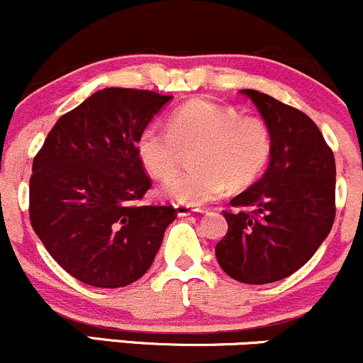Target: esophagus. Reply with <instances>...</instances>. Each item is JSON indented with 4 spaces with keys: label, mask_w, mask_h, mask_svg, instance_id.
<instances>
[{
    "label": "esophagus",
    "mask_w": 363,
    "mask_h": 363,
    "mask_svg": "<svg viewBox=\"0 0 363 363\" xmlns=\"http://www.w3.org/2000/svg\"><path fill=\"white\" fill-rule=\"evenodd\" d=\"M175 212H177L179 217H186V216H191L193 212H200V208L189 207V205L177 203V205H175Z\"/></svg>",
    "instance_id": "obj_1"
}]
</instances>
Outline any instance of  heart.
<instances>
[{"label":"heart","mask_w":363,"mask_h":363,"mask_svg":"<svg viewBox=\"0 0 363 363\" xmlns=\"http://www.w3.org/2000/svg\"><path fill=\"white\" fill-rule=\"evenodd\" d=\"M196 145V167L167 179L160 193L177 203L200 207L231 189L257 181L269 162L273 137L259 116H240L230 106L194 99L179 106L169 127L150 123L137 137V156L152 177L177 169L182 149Z\"/></svg>","instance_id":"b5f03b06"}]
</instances>
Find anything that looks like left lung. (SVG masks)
I'll list each match as a JSON object with an SVG mask.
<instances>
[{"instance_id":"left-lung-1","label":"left lung","mask_w":363,"mask_h":363,"mask_svg":"<svg viewBox=\"0 0 363 363\" xmlns=\"http://www.w3.org/2000/svg\"><path fill=\"white\" fill-rule=\"evenodd\" d=\"M268 123L273 150L266 174L231 200L228 233L216 245L224 273L250 285L291 277L333 230L335 162L310 116L257 90H240Z\"/></svg>"}]
</instances>
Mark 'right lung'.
I'll use <instances>...</instances> for the list:
<instances>
[{"label":"right lung","instance_id":"add662e5","mask_svg":"<svg viewBox=\"0 0 363 363\" xmlns=\"http://www.w3.org/2000/svg\"><path fill=\"white\" fill-rule=\"evenodd\" d=\"M170 99L151 90L95 91L57 120L34 156L30 226L83 284L118 289L139 280L177 217L172 205H139L151 181L135 147Z\"/></svg>","mask_w":363,"mask_h":363}]
</instances>
